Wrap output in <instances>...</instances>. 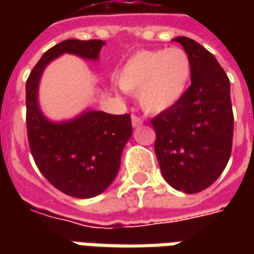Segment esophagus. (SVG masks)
Listing matches in <instances>:
<instances>
[{
  "instance_id": "obj_1",
  "label": "esophagus",
  "mask_w": 254,
  "mask_h": 254,
  "mask_svg": "<svg viewBox=\"0 0 254 254\" xmlns=\"http://www.w3.org/2000/svg\"><path fill=\"white\" fill-rule=\"evenodd\" d=\"M142 120L140 119V117H137V116H131V124L134 128H137V127H140V126H142Z\"/></svg>"
}]
</instances>
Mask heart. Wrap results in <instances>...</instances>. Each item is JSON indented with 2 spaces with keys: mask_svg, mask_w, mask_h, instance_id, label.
Instances as JSON below:
<instances>
[{
  "mask_svg": "<svg viewBox=\"0 0 254 254\" xmlns=\"http://www.w3.org/2000/svg\"><path fill=\"white\" fill-rule=\"evenodd\" d=\"M190 77L192 61L182 48L142 49L123 64L117 83L126 93L135 94L144 112L160 114L182 100Z\"/></svg>",
  "mask_w": 254,
  "mask_h": 254,
  "instance_id": "1",
  "label": "heart"
}]
</instances>
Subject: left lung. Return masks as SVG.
Returning <instances> with one entry per match:
<instances>
[{
	"instance_id": "obj_1",
	"label": "left lung",
	"mask_w": 254,
	"mask_h": 254,
	"mask_svg": "<svg viewBox=\"0 0 254 254\" xmlns=\"http://www.w3.org/2000/svg\"><path fill=\"white\" fill-rule=\"evenodd\" d=\"M180 42L192 61L190 86L177 106L158 114L155 155L164 180L185 193L206 190L229 161L233 138L230 82L216 58L187 36Z\"/></svg>"
}]
</instances>
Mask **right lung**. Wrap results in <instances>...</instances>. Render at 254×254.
<instances>
[{"mask_svg":"<svg viewBox=\"0 0 254 254\" xmlns=\"http://www.w3.org/2000/svg\"><path fill=\"white\" fill-rule=\"evenodd\" d=\"M104 41L66 39L46 51L26 80V130L31 152L46 180L74 198H93L116 180L122 152L132 134L128 114L86 109L73 119L54 122L39 106V83L46 66L64 54L99 61Z\"/></svg>","mask_w":254,"mask_h":254,"instance_id":"obj_1","label":"right lung"}]
</instances>
